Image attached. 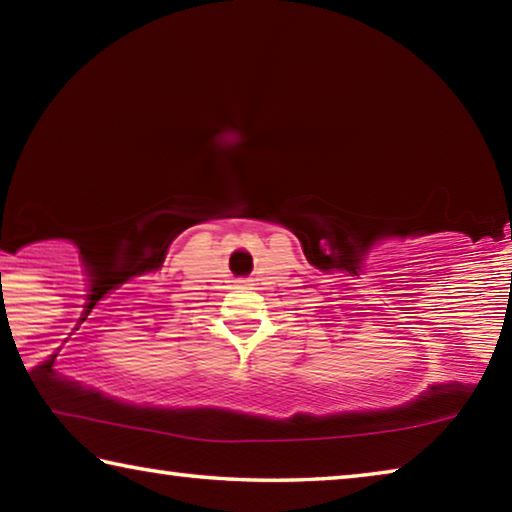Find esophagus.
I'll list each match as a JSON object with an SVG mask.
<instances>
[{
    "label": "esophagus",
    "instance_id": "esophagus-1",
    "mask_svg": "<svg viewBox=\"0 0 512 512\" xmlns=\"http://www.w3.org/2000/svg\"><path fill=\"white\" fill-rule=\"evenodd\" d=\"M241 284H248V280H241Z\"/></svg>",
    "mask_w": 512,
    "mask_h": 512
}]
</instances>
